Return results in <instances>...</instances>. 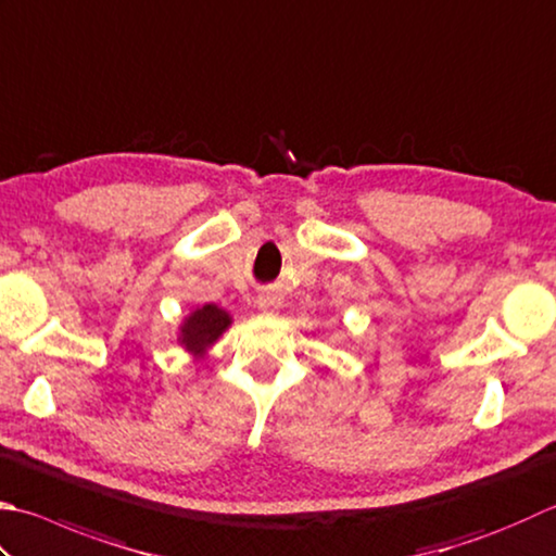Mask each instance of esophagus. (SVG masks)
Listing matches in <instances>:
<instances>
[{
    "instance_id": "obj_1",
    "label": "esophagus",
    "mask_w": 556,
    "mask_h": 556,
    "mask_svg": "<svg viewBox=\"0 0 556 556\" xmlns=\"http://www.w3.org/2000/svg\"><path fill=\"white\" fill-rule=\"evenodd\" d=\"M257 306H260V311H265V313H275L279 308V299L275 296V293H260Z\"/></svg>"
}]
</instances>
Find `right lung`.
Instances as JSON below:
<instances>
[{
	"label": "right lung",
	"instance_id": "add662e5",
	"mask_svg": "<svg viewBox=\"0 0 556 556\" xmlns=\"http://www.w3.org/2000/svg\"><path fill=\"white\" fill-rule=\"evenodd\" d=\"M228 323H231L228 313H224L222 308H216L214 303H210V306L198 308L188 320H185L180 342L185 344V350L188 352L202 354L206 346H210L216 337H219L228 328Z\"/></svg>",
	"mask_w": 556,
	"mask_h": 556
}]
</instances>
